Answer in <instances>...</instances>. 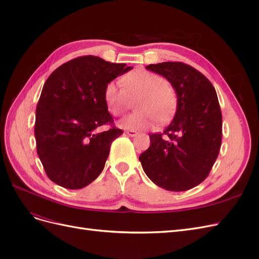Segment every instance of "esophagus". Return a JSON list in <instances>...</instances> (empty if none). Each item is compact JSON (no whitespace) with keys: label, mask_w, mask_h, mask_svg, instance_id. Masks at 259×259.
I'll list each match as a JSON object with an SVG mask.
<instances>
[{"label":"esophagus","mask_w":259,"mask_h":259,"mask_svg":"<svg viewBox=\"0 0 259 259\" xmlns=\"http://www.w3.org/2000/svg\"><path fill=\"white\" fill-rule=\"evenodd\" d=\"M125 133H126V134H127L128 136H131V137H134V136L137 135V132L134 131V130H128V131H126Z\"/></svg>","instance_id":"esophagus-1"}]
</instances>
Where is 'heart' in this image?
<instances>
[{"instance_id": "obj_1", "label": "heart", "mask_w": 259, "mask_h": 259, "mask_svg": "<svg viewBox=\"0 0 259 259\" xmlns=\"http://www.w3.org/2000/svg\"><path fill=\"white\" fill-rule=\"evenodd\" d=\"M121 83L109 82L104 91V98L108 110L113 115L121 116L136 100L137 111L121 122L130 130L151 128L158 121L163 124L170 120L177 107V95L163 76L145 69L133 70L125 74Z\"/></svg>"}]
</instances>
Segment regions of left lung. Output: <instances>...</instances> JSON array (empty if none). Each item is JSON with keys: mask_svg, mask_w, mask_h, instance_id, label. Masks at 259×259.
<instances>
[{"mask_svg": "<svg viewBox=\"0 0 259 259\" xmlns=\"http://www.w3.org/2000/svg\"><path fill=\"white\" fill-rule=\"evenodd\" d=\"M146 68L173 86L177 110L165 131L150 135V147L139 161L147 176L163 189L189 190L208 176L222 146L223 116L216 91L205 75L184 62Z\"/></svg>", "mask_w": 259, "mask_h": 259, "instance_id": "obj_1", "label": "left lung"}]
</instances>
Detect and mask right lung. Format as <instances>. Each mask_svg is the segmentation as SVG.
Here are the masks:
<instances>
[{
  "instance_id": "add662e5",
  "label": "right lung",
  "mask_w": 259,
  "mask_h": 259,
  "mask_svg": "<svg viewBox=\"0 0 259 259\" xmlns=\"http://www.w3.org/2000/svg\"><path fill=\"white\" fill-rule=\"evenodd\" d=\"M131 69L89 55L61 65L46 80L36 106L34 136L37 155L52 182L82 189L103 171L112 142L123 134L113 125L104 91ZM106 123L112 127L96 132Z\"/></svg>"
}]
</instances>
